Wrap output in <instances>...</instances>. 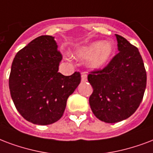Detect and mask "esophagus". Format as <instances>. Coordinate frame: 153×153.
<instances>
[{
	"instance_id": "obj_1",
	"label": "esophagus",
	"mask_w": 153,
	"mask_h": 153,
	"mask_svg": "<svg viewBox=\"0 0 153 153\" xmlns=\"http://www.w3.org/2000/svg\"><path fill=\"white\" fill-rule=\"evenodd\" d=\"M81 80H82V82L87 81V73H85V72H83V73H82V74H81Z\"/></svg>"
}]
</instances>
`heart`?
Here are the masks:
<instances>
[{
  "mask_svg": "<svg viewBox=\"0 0 153 153\" xmlns=\"http://www.w3.org/2000/svg\"><path fill=\"white\" fill-rule=\"evenodd\" d=\"M115 51L112 42L96 41L82 47L78 52V56L82 58H91L90 67L93 70H100L108 65Z\"/></svg>",
  "mask_w": 153,
  "mask_h": 153,
  "instance_id": "1",
  "label": "heart"
}]
</instances>
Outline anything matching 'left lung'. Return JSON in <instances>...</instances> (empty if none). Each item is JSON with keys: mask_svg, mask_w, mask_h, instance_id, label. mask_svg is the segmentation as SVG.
<instances>
[{"mask_svg": "<svg viewBox=\"0 0 153 153\" xmlns=\"http://www.w3.org/2000/svg\"><path fill=\"white\" fill-rule=\"evenodd\" d=\"M120 51L101 71L91 72L93 87L89 103L92 112L105 123H117L130 117L140 104L147 74L139 50L115 34Z\"/></svg>", "mask_w": 153, "mask_h": 153, "instance_id": "8db88e82", "label": "left lung"}]
</instances>
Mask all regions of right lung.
Segmentation results:
<instances>
[{
    "instance_id": "add662e5",
    "label": "right lung",
    "mask_w": 153,
    "mask_h": 153,
    "mask_svg": "<svg viewBox=\"0 0 153 153\" xmlns=\"http://www.w3.org/2000/svg\"><path fill=\"white\" fill-rule=\"evenodd\" d=\"M62 54L54 37L43 35L18 51L12 63L9 86L12 100L30 123L48 125L63 115L66 101L81 82L79 72L58 71Z\"/></svg>"
}]
</instances>
